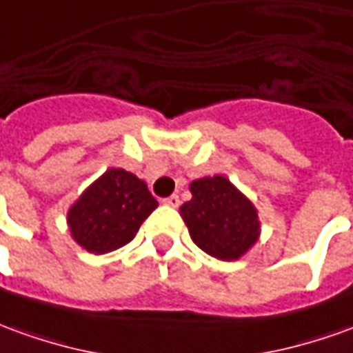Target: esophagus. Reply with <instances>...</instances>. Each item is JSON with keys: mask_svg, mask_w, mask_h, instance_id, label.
Segmentation results:
<instances>
[{"mask_svg": "<svg viewBox=\"0 0 353 353\" xmlns=\"http://www.w3.org/2000/svg\"><path fill=\"white\" fill-rule=\"evenodd\" d=\"M162 202H164L166 206H172V208H177V206L181 204V201H179V196H177V194H170V196H166Z\"/></svg>", "mask_w": 353, "mask_h": 353, "instance_id": "1", "label": "esophagus"}]
</instances>
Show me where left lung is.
<instances>
[{
  "label": "left lung",
  "mask_w": 353,
  "mask_h": 353,
  "mask_svg": "<svg viewBox=\"0 0 353 353\" xmlns=\"http://www.w3.org/2000/svg\"><path fill=\"white\" fill-rule=\"evenodd\" d=\"M193 199L179 208L194 245L219 260H236L258 241V214L252 202L221 176L191 183Z\"/></svg>",
  "instance_id": "obj_1"
}]
</instances>
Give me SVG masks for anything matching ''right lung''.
I'll return each instance as SVG.
<instances>
[{"mask_svg":"<svg viewBox=\"0 0 353 353\" xmlns=\"http://www.w3.org/2000/svg\"><path fill=\"white\" fill-rule=\"evenodd\" d=\"M157 206L145 181L110 168L68 210V225L88 252L107 254L128 245Z\"/></svg>","mask_w":353,"mask_h":353,"instance_id":"obj_1","label":"right lung"}]
</instances>
